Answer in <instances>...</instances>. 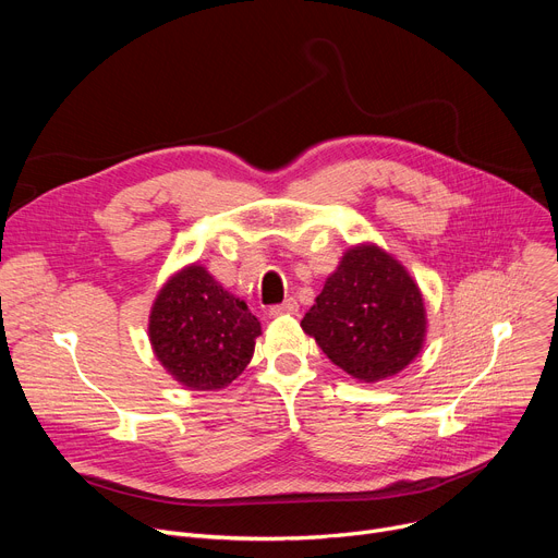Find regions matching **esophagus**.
I'll use <instances>...</instances> for the list:
<instances>
[{
	"label": "esophagus",
	"mask_w": 558,
	"mask_h": 558,
	"mask_svg": "<svg viewBox=\"0 0 558 558\" xmlns=\"http://www.w3.org/2000/svg\"><path fill=\"white\" fill-rule=\"evenodd\" d=\"M271 316H280V314H299V303L294 299H287L282 305H274L269 310Z\"/></svg>",
	"instance_id": "34e87169"
}]
</instances>
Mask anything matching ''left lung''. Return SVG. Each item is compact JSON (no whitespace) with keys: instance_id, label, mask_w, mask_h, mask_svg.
<instances>
[{"instance_id":"1","label":"left lung","mask_w":558,"mask_h":558,"mask_svg":"<svg viewBox=\"0 0 558 558\" xmlns=\"http://www.w3.org/2000/svg\"><path fill=\"white\" fill-rule=\"evenodd\" d=\"M301 328L341 371L366 385L383 383L425 345L423 291L387 248L362 242L345 248Z\"/></svg>"}]
</instances>
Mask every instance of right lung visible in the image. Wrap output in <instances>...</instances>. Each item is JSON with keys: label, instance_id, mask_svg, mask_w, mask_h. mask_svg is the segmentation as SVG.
Here are the masks:
<instances>
[{"label": "right lung", "instance_id": "right-lung-1", "mask_svg": "<svg viewBox=\"0 0 558 558\" xmlns=\"http://www.w3.org/2000/svg\"><path fill=\"white\" fill-rule=\"evenodd\" d=\"M262 335L257 316L198 262L173 271L149 314L160 366L190 391H219L242 375Z\"/></svg>", "mask_w": 558, "mask_h": 558}]
</instances>
